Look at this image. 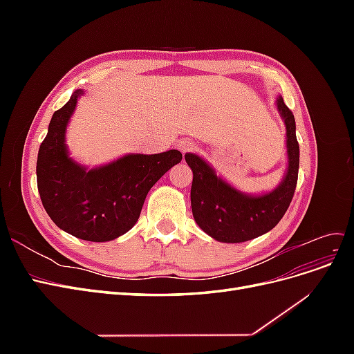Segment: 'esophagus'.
Instances as JSON below:
<instances>
[{
    "label": "esophagus",
    "instance_id": "esophagus-1",
    "mask_svg": "<svg viewBox=\"0 0 354 354\" xmlns=\"http://www.w3.org/2000/svg\"><path fill=\"white\" fill-rule=\"evenodd\" d=\"M196 147V145H195V142H192V140H189V138H183V140H180V142H177V149L178 151L181 152V153H186V152H190V151H194V149Z\"/></svg>",
    "mask_w": 354,
    "mask_h": 354
}]
</instances>
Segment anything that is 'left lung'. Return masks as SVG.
Masks as SVG:
<instances>
[{"label": "left lung", "mask_w": 354, "mask_h": 354, "mask_svg": "<svg viewBox=\"0 0 354 354\" xmlns=\"http://www.w3.org/2000/svg\"><path fill=\"white\" fill-rule=\"evenodd\" d=\"M276 109L286 130L288 165L281 183L273 190L260 195L245 194L217 176L216 169L199 155H185L194 173L192 212L198 226L212 239L238 243L259 238L281 221L292 201L299 167L295 120L281 95L276 99Z\"/></svg>", "instance_id": "8db88e82"}]
</instances>
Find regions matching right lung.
Listing matches in <instances>:
<instances>
[{
	"label": "right lung",
	"instance_id": "right-lung-1",
	"mask_svg": "<svg viewBox=\"0 0 354 354\" xmlns=\"http://www.w3.org/2000/svg\"><path fill=\"white\" fill-rule=\"evenodd\" d=\"M82 90L51 116L37 160L38 192L50 218L72 236L108 242L137 223L149 190L183 155L128 153L109 164L87 168L69 156L66 128Z\"/></svg>",
	"mask_w": 354,
	"mask_h": 354
}]
</instances>
